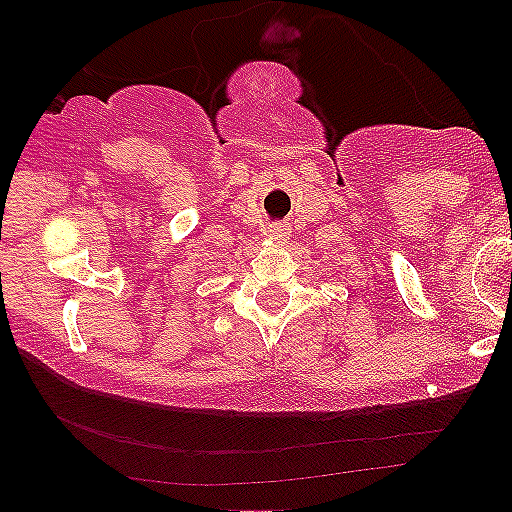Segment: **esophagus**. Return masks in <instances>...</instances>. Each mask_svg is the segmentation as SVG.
I'll return each mask as SVG.
<instances>
[{
	"instance_id": "1",
	"label": "esophagus",
	"mask_w": 512,
	"mask_h": 512,
	"mask_svg": "<svg viewBox=\"0 0 512 512\" xmlns=\"http://www.w3.org/2000/svg\"><path fill=\"white\" fill-rule=\"evenodd\" d=\"M289 233H291L289 226H269L267 236L276 240V243H284V240H289Z\"/></svg>"
}]
</instances>
